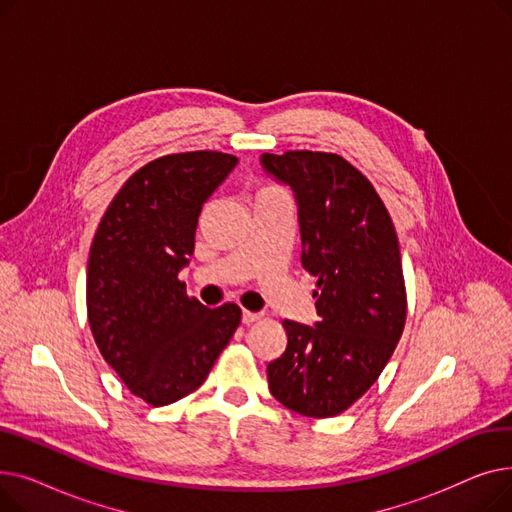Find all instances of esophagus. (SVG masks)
<instances>
[{
  "mask_svg": "<svg viewBox=\"0 0 512 512\" xmlns=\"http://www.w3.org/2000/svg\"><path fill=\"white\" fill-rule=\"evenodd\" d=\"M261 319V313H253V311H242V324H253V321Z\"/></svg>",
  "mask_w": 512,
  "mask_h": 512,
  "instance_id": "1",
  "label": "esophagus"
}]
</instances>
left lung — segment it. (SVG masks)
I'll list each match as a JSON object with an SVG mask.
<instances>
[{"mask_svg":"<svg viewBox=\"0 0 512 512\" xmlns=\"http://www.w3.org/2000/svg\"><path fill=\"white\" fill-rule=\"evenodd\" d=\"M261 164L297 197L301 263L317 278L319 315L315 326L282 321L288 344L267 365V384L294 413L334 417L380 378L405 330L396 230L373 184L336 153H263Z\"/></svg>","mask_w":512,"mask_h":512,"instance_id":"left-lung-1","label":"left lung"}]
</instances>
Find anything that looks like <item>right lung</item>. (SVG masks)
Listing matches in <instances>:
<instances>
[{"instance_id": "right-lung-1", "label": "right lung", "mask_w": 512, "mask_h": 512, "mask_svg": "<svg viewBox=\"0 0 512 512\" xmlns=\"http://www.w3.org/2000/svg\"><path fill=\"white\" fill-rule=\"evenodd\" d=\"M236 164L220 151L157 157L124 182L95 232L89 326L107 365L147 405L195 392L240 324L238 305L209 309L178 280L203 203Z\"/></svg>"}]
</instances>
